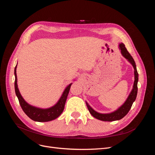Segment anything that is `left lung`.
I'll return each instance as SVG.
<instances>
[{
	"mask_svg": "<svg viewBox=\"0 0 155 155\" xmlns=\"http://www.w3.org/2000/svg\"><path fill=\"white\" fill-rule=\"evenodd\" d=\"M118 48L123 57L125 58L131 64H132V66L133 67L134 70V84H133L132 90H131L125 102L120 107H118V109L115 110L114 111L110 112V113H100V112L94 110L89 105L87 101H85L88 109L89 112H90V113L92 114V116L97 120L104 121H116V120H121V118H123L130 110L131 107L133 105V104L135 101L136 98H137V93H138V74L137 70L136 63L134 62L133 58H132V56L130 55V54L128 52V51L127 50L124 43H120L118 45Z\"/></svg>",
	"mask_w": 155,
	"mask_h": 155,
	"instance_id": "8db88e82",
	"label": "left lung"
}]
</instances>
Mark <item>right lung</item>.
Returning <instances> with one entry per match:
<instances>
[{
  "label": "right lung",
  "instance_id": "obj_1",
  "mask_svg": "<svg viewBox=\"0 0 155 155\" xmlns=\"http://www.w3.org/2000/svg\"><path fill=\"white\" fill-rule=\"evenodd\" d=\"M17 66V64L15 68V70H14V74H15V91L18 101H19L20 105L23 111L25 112V113L32 120L39 121V122H46V121L54 120L58 118L64 110L65 102H66L70 87H71L73 83H70L69 85L65 88L59 100L57 102V104H55L54 106L47 108V109H43V108L37 107L29 104L28 103H27L21 94L17 85V76L16 73Z\"/></svg>",
  "mask_w": 155,
  "mask_h": 155
}]
</instances>
